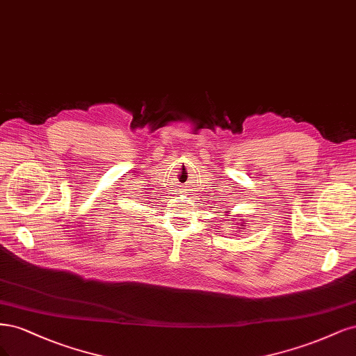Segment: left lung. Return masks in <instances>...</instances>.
Listing matches in <instances>:
<instances>
[{
    "label": "left lung",
    "instance_id": "obj_1",
    "mask_svg": "<svg viewBox=\"0 0 356 356\" xmlns=\"http://www.w3.org/2000/svg\"><path fill=\"white\" fill-rule=\"evenodd\" d=\"M226 213H229V211H226ZM238 217H239V216H238ZM227 222H232V220H229V219H227ZM245 225H247V219H241L239 226H243V227L245 229ZM243 227H241V229H243Z\"/></svg>",
    "mask_w": 356,
    "mask_h": 356
}]
</instances>
